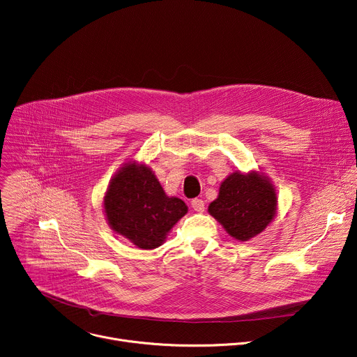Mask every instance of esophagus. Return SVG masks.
<instances>
[{
	"label": "esophagus",
	"instance_id": "34e87169",
	"mask_svg": "<svg viewBox=\"0 0 357 357\" xmlns=\"http://www.w3.org/2000/svg\"><path fill=\"white\" fill-rule=\"evenodd\" d=\"M190 205H192L193 211H197V212H204L205 211V202L202 199H198V198L193 199L190 202Z\"/></svg>",
	"mask_w": 357,
	"mask_h": 357
}]
</instances>
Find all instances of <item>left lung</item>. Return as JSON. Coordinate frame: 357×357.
<instances>
[{
  "label": "left lung",
  "instance_id": "8db88e82",
  "mask_svg": "<svg viewBox=\"0 0 357 357\" xmlns=\"http://www.w3.org/2000/svg\"><path fill=\"white\" fill-rule=\"evenodd\" d=\"M276 208V192L269 178L252 171L226 178L208 211L232 238L245 242L266 229Z\"/></svg>",
  "mask_w": 357,
  "mask_h": 357
}]
</instances>
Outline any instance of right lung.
<instances>
[{
	"instance_id": "add662e5",
	"label": "right lung",
	"mask_w": 357,
	"mask_h": 357,
	"mask_svg": "<svg viewBox=\"0 0 357 357\" xmlns=\"http://www.w3.org/2000/svg\"><path fill=\"white\" fill-rule=\"evenodd\" d=\"M104 211L114 232L139 249H155L165 242L188 206L179 198H169L151 168L134 160L111 179Z\"/></svg>"
}]
</instances>
